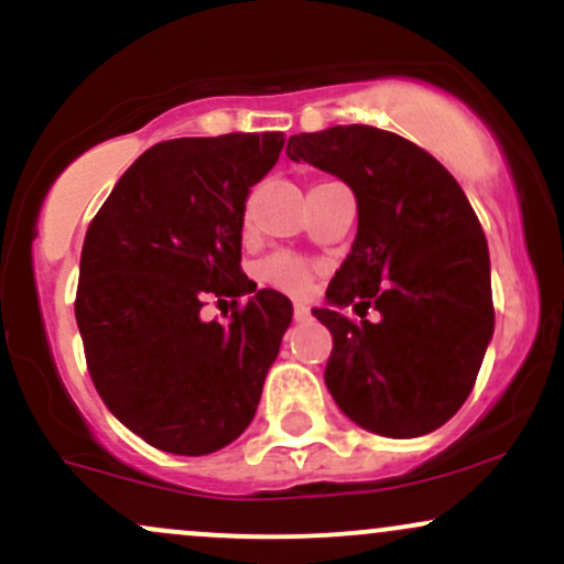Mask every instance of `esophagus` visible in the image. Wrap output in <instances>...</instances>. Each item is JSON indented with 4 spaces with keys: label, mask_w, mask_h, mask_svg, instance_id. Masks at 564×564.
Returning a JSON list of instances; mask_svg holds the SVG:
<instances>
[{
    "label": "esophagus",
    "mask_w": 564,
    "mask_h": 564,
    "mask_svg": "<svg viewBox=\"0 0 564 564\" xmlns=\"http://www.w3.org/2000/svg\"><path fill=\"white\" fill-rule=\"evenodd\" d=\"M293 316H295V322L312 319V308L303 306V303H295V306H293Z\"/></svg>",
    "instance_id": "34e87169"
}]
</instances>
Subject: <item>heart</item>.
Wrapping results in <instances>:
<instances>
[{
	"mask_svg": "<svg viewBox=\"0 0 564 564\" xmlns=\"http://www.w3.org/2000/svg\"><path fill=\"white\" fill-rule=\"evenodd\" d=\"M261 282L290 295H306L312 288V269L293 256H274L258 269Z\"/></svg>",
	"mask_w": 564,
	"mask_h": 564,
	"instance_id": "b5f03b06",
	"label": "heart"
}]
</instances>
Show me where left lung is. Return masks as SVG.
I'll use <instances>...</instances> for the list:
<instances>
[{"label": "left lung", "mask_w": 564, "mask_h": 564, "mask_svg": "<svg viewBox=\"0 0 564 564\" xmlns=\"http://www.w3.org/2000/svg\"><path fill=\"white\" fill-rule=\"evenodd\" d=\"M288 156L357 197L351 252L327 306L312 308L333 335L325 383L335 404L372 434L434 432L471 394L496 325L490 252L464 188L421 145L370 124L301 132Z\"/></svg>", "instance_id": "1"}]
</instances>
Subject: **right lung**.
I'll return each mask as SVG.
<instances>
[{"label":"right lung","instance_id":"obj_1","mask_svg":"<svg viewBox=\"0 0 564 564\" xmlns=\"http://www.w3.org/2000/svg\"><path fill=\"white\" fill-rule=\"evenodd\" d=\"M282 145V132L151 145L87 229L74 303L87 370L113 419L164 453H215L250 426L293 322V303L239 269L245 202ZM207 294L232 299L229 323L200 319Z\"/></svg>","mask_w":564,"mask_h":564}]
</instances>
